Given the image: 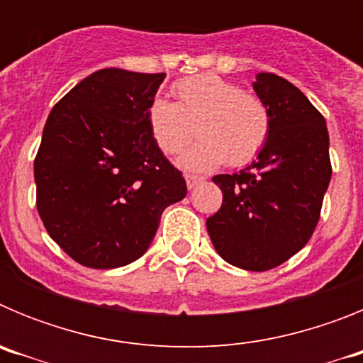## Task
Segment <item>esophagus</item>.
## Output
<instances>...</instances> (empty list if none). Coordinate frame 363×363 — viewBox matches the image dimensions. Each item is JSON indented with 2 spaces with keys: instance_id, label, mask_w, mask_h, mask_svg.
Wrapping results in <instances>:
<instances>
[{
  "instance_id": "obj_1",
  "label": "esophagus",
  "mask_w": 363,
  "mask_h": 363,
  "mask_svg": "<svg viewBox=\"0 0 363 363\" xmlns=\"http://www.w3.org/2000/svg\"><path fill=\"white\" fill-rule=\"evenodd\" d=\"M185 179H187V187L189 189H194L203 182V176H198V174H185Z\"/></svg>"
}]
</instances>
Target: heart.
Wrapping results in <instances>:
<instances>
[{
  "label": "heart",
  "instance_id": "obj_1",
  "mask_svg": "<svg viewBox=\"0 0 363 363\" xmlns=\"http://www.w3.org/2000/svg\"><path fill=\"white\" fill-rule=\"evenodd\" d=\"M176 101L154 98L147 111L154 142L167 156L182 152L194 138H201L185 154L191 169H213L227 162L242 167L256 158L271 133L267 105L236 83L201 74L172 85Z\"/></svg>",
  "mask_w": 363,
  "mask_h": 363
}]
</instances>
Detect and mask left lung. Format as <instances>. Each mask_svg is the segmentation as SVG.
I'll use <instances>...</instances> for the list:
<instances>
[{"mask_svg": "<svg viewBox=\"0 0 363 363\" xmlns=\"http://www.w3.org/2000/svg\"><path fill=\"white\" fill-rule=\"evenodd\" d=\"M267 105L271 133L258 158L213 182L223 192L207 230L221 258L245 271H269L296 255L313 236L329 179V133L320 111L277 74L255 82Z\"/></svg>", "mask_w": 363, "mask_h": 363, "instance_id": "1", "label": "left lung"}]
</instances>
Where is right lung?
<instances>
[{"label":"right lung","mask_w":363,"mask_h":363,"mask_svg":"<svg viewBox=\"0 0 363 363\" xmlns=\"http://www.w3.org/2000/svg\"><path fill=\"white\" fill-rule=\"evenodd\" d=\"M165 74L101 69L52 107L34 160L36 207L78 264L114 269L149 249L187 184L163 156L147 111Z\"/></svg>","instance_id":"obj_1"}]
</instances>
